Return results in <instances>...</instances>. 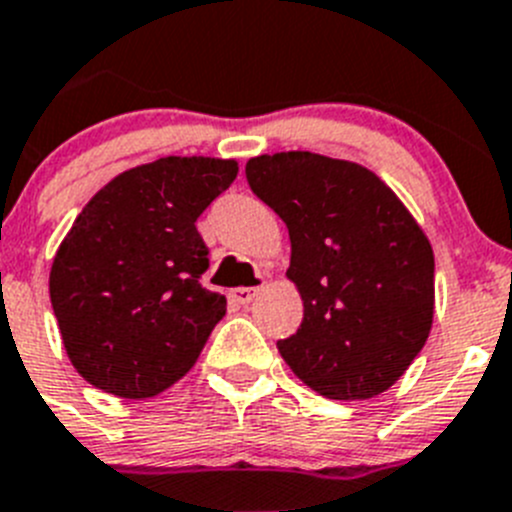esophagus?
<instances>
[{
  "label": "esophagus",
  "instance_id": "obj_1",
  "mask_svg": "<svg viewBox=\"0 0 512 512\" xmlns=\"http://www.w3.org/2000/svg\"><path fill=\"white\" fill-rule=\"evenodd\" d=\"M257 293H260V288H234L232 298L237 303H242V306H250V303L255 301Z\"/></svg>",
  "mask_w": 512,
  "mask_h": 512
}]
</instances>
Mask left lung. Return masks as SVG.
I'll return each mask as SVG.
<instances>
[{"label":"left lung","mask_w":512,"mask_h":512,"mask_svg":"<svg viewBox=\"0 0 512 512\" xmlns=\"http://www.w3.org/2000/svg\"><path fill=\"white\" fill-rule=\"evenodd\" d=\"M245 173L290 234L303 321L278 342L288 367L331 400L385 393L434 321L426 234L375 173L349 160L298 150L252 158Z\"/></svg>","instance_id":"1"}]
</instances>
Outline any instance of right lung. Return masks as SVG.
I'll return each instance as SVG.
<instances>
[{
    "label": "right lung",
    "instance_id": "obj_1",
    "mask_svg": "<svg viewBox=\"0 0 512 512\" xmlns=\"http://www.w3.org/2000/svg\"><path fill=\"white\" fill-rule=\"evenodd\" d=\"M237 178L234 160L160 158L101 188L63 239L50 303L68 359L104 393H163L199 359L227 301L201 285L196 229Z\"/></svg>",
    "mask_w": 512,
    "mask_h": 512
}]
</instances>
